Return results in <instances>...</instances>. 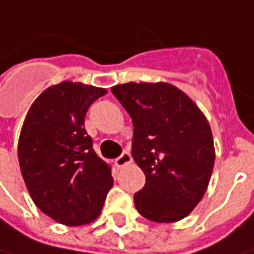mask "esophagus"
Listing matches in <instances>:
<instances>
[{
    "instance_id": "obj_1",
    "label": "esophagus",
    "mask_w": 254,
    "mask_h": 254,
    "mask_svg": "<svg viewBox=\"0 0 254 254\" xmlns=\"http://www.w3.org/2000/svg\"><path fill=\"white\" fill-rule=\"evenodd\" d=\"M131 162H132L131 155H130L127 151H124L120 157H117V158L114 160V164H116V167H117V168H122V167H124V165H128V164H131Z\"/></svg>"
}]
</instances>
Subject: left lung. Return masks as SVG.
<instances>
[{
    "instance_id": "obj_1",
    "label": "left lung",
    "mask_w": 254,
    "mask_h": 254,
    "mask_svg": "<svg viewBox=\"0 0 254 254\" xmlns=\"http://www.w3.org/2000/svg\"><path fill=\"white\" fill-rule=\"evenodd\" d=\"M112 92L131 117L132 158L145 174L144 188L134 195L135 208L158 223L187 218L203 198L215 165L205 114L165 82H130Z\"/></svg>"
}]
</instances>
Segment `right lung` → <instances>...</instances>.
Masks as SVG:
<instances>
[{"label":"right lung","mask_w":254,"mask_h":254,"mask_svg":"<svg viewBox=\"0 0 254 254\" xmlns=\"http://www.w3.org/2000/svg\"><path fill=\"white\" fill-rule=\"evenodd\" d=\"M106 93L80 82L54 84L32 103L19 134L18 160L31 198L66 226L97 219L113 187L112 167L84 130L87 109Z\"/></svg>","instance_id":"1"}]
</instances>
